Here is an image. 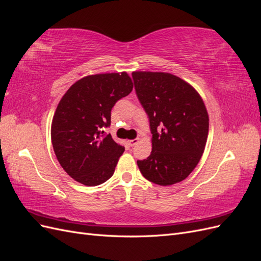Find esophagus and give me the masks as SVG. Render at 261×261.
Listing matches in <instances>:
<instances>
[{
    "label": "esophagus",
    "instance_id": "obj_1",
    "mask_svg": "<svg viewBox=\"0 0 261 261\" xmlns=\"http://www.w3.org/2000/svg\"><path fill=\"white\" fill-rule=\"evenodd\" d=\"M137 143H138V139H130V140H128L129 146H135Z\"/></svg>",
    "mask_w": 261,
    "mask_h": 261
}]
</instances>
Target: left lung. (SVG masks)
Wrapping results in <instances>:
<instances>
[{
	"label": "left lung",
	"mask_w": 261,
	"mask_h": 261,
	"mask_svg": "<svg viewBox=\"0 0 261 261\" xmlns=\"http://www.w3.org/2000/svg\"><path fill=\"white\" fill-rule=\"evenodd\" d=\"M132 75L152 133L151 153L137 161L138 168L154 184L179 183L196 168L206 147L209 132L206 106L191 84L171 73L133 72Z\"/></svg>",
	"instance_id": "8db88e82"
}]
</instances>
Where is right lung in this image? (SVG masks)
<instances>
[{"instance_id": "obj_1", "label": "right lung", "mask_w": 261, "mask_h": 261, "mask_svg": "<svg viewBox=\"0 0 261 261\" xmlns=\"http://www.w3.org/2000/svg\"><path fill=\"white\" fill-rule=\"evenodd\" d=\"M133 82L126 72L88 75L69 87L51 124V140L61 167L76 181L97 186L113 175L125 147L105 135L111 110L128 96Z\"/></svg>"}]
</instances>
